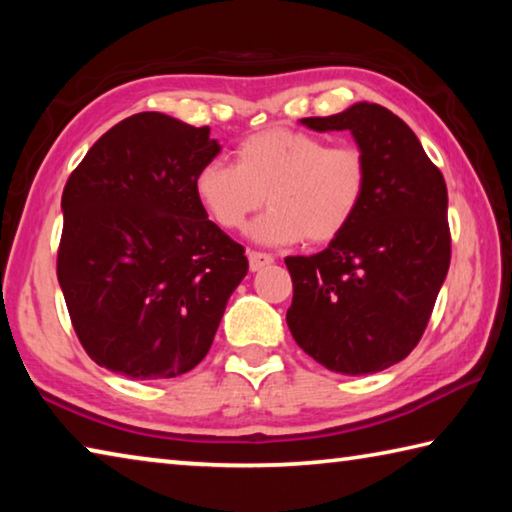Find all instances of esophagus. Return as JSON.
<instances>
[{
  "label": "esophagus",
  "instance_id": "esophagus-1",
  "mask_svg": "<svg viewBox=\"0 0 512 512\" xmlns=\"http://www.w3.org/2000/svg\"><path fill=\"white\" fill-rule=\"evenodd\" d=\"M248 264H250V271H259V268L273 264V255L259 253V250H250V253H248Z\"/></svg>",
  "mask_w": 512,
  "mask_h": 512
}]
</instances>
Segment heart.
Masks as SVG:
<instances>
[{
  "label": "heart",
  "mask_w": 512,
  "mask_h": 512,
  "mask_svg": "<svg viewBox=\"0 0 512 512\" xmlns=\"http://www.w3.org/2000/svg\"><path fill=\"white\" fill-rule=\"evenodd\" d=\"M370 167L357 144H329L323 135L266 128L235 149V164L210 160L194 173V196L221 230H244L266 201L255 223L262 244L287 246L307 239H339L363 205Z\"/></svg>",
  "instance_id": "b5f03b06"
}]
</instances>
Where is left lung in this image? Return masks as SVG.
<instances>
[{
	"label": "left lung",
	"mask_w": 512,
	"mask_h": 512,
	"mask_svg": "<svg viewBox=\"0 0 512 512\" xmlns=\"http://www.w3.org/2000/svg\"><path fill=\"white\" fill-rule=\"evenodd\" d=\"M311 131H350L370 180L348 230L309 257H287V323L311 359L368 375L406 359L422 339L443 287L452 235L447 185L415 133L377 103L300 119Z\"/></svg>",
	"instance_id": "8db88e82"
}]
</instances>
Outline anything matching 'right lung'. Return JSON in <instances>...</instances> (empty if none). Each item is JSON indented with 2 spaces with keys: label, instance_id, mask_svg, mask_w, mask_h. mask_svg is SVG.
Here are the masks:
<instances>
[{
  "label": "right lung",
  "instance_id": "right-lung-1",
  "mask_svg": "<svg viewBox=\"0 0 512 512\" xmlns=\"http://www.w3.org/2000/svg\"><path fill=\"white\" fill-rule=\"evenodd\" d=\"M207 126L137 112L94 142L63 189L56 273L94 363L131 379L185 375L210 352L246 250L207 219L194 173Z\"/></svg>",
  "mask_w": 512,
  "mask_h": 512
}]
</instances>
